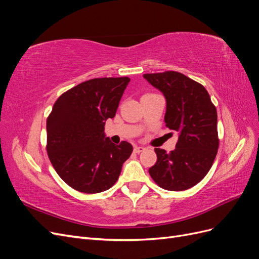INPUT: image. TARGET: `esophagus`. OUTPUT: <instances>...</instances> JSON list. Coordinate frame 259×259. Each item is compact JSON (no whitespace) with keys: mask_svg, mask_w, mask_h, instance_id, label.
Returning a JSON list of instances; mask_svg holds the SVG:
<instances>
[{"mask_svg":"<svg viewBox=\"0 0 259 259\" xmlns=\"http://www.w3.org/2000/svg\"><path fill=\"white\" fill-rule=\"evenodd\" d=\"M145 150H146V148L143 147V146H137V147L134 148V151H135L136 153H140V152H143V151H145Z\"/></svg>","mask_w":259,"mask_h":259,"instance_id":"1","label":"esophagus"}]
</instances>
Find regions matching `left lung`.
Instances as JSON below:
<instances>
[{
    "instance_id": "1",
    "label": "left lung",
    "mask_w": 259,
    "mask_h": 259,
    "mask_svg": "<svg viewBox=\"0 0 259 259\" xmlns=\"http://www.w3.org/2000/svg\"><path fill=\"white\" fill-rule=\"evenodd\" d=\"M166 99L164 122L178 133L176 148L167 153L155 148L156 163L149 174L161 188L183 191L208 173L218 150L217 111L207 91L183 73L166 71L144 74Z\"/></svg>"
}]
</instances>
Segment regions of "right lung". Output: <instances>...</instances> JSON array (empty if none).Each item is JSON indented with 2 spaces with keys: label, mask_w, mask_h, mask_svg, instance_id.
<instances>
[{
  "label": "right lung",
  "mask_w": 259,
  "mask_h": 259,
  "mask_svg": "<svg viewBox=\"0 0 259 259\" xmlns=\"http://www.w3.org/2000/svg\"><path fill=\"white\" fill-rule=\"evenodd\" d=\"M131 79L101 77L74 86L56 100L46 122V150L55 170L84 193L108 190L132 152L127 142L115 145L105 134Z\"/></svg>",
  "instance_id": "1"
}]
</instances>
